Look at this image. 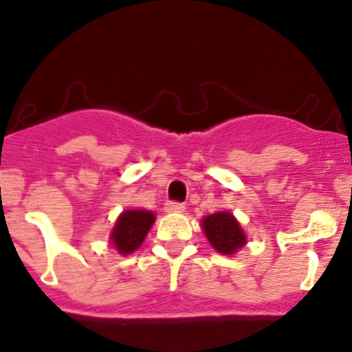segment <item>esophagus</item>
<instances>
[{
	"mask_svg": "<svg viewBox=\"0 0 352 352\" xmlns=\"http://www.w3.org/2000/svg\"><path fill=\"white\" fill-rule=\"evenodd\" d=\"M164 210L170 212V214H177V212H184V205L179 201H168L164 205Z\"/></svg>",
	"mask_w": 352,
	"mask_h": 352,
	"instance_id": "obj_1",
	"label": "esophagus"
}]
</instances>
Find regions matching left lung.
<instances>
[{"instance_id": "8db88e82", "label": "left lung", "mask_w": 352, "mask_h": 352, "mask_svg": "<svg viewBox=\"0 0 352 352\" xmlns=\"http://www.w3.org/2000/svg\"><path fill=\"white\" fill-rule=\"evenodd\" d=\"M201 228L210 245L224 256L235 254L247 242L242 226L231 212H215L205 215L201 219Z\"/></svg>"}]
</instances>
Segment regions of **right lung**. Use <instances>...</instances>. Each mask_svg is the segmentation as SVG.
<instances>
[{"label": "right lung", "mask_w": 352, "mask_h": 352, "mask_svg": "<svg viewBox=\"0 0 352 352\" xmlns=\"http://www.w3.org/2000/svg\"><path fill=\"white\" fill-rule=\"evenodd\" d=\"M154 221L156 215L151 210H124L116 221L110 242L119 254H131L142 245Z\"/></svg>", "instance_id": "obj_1"}]
</instances>
